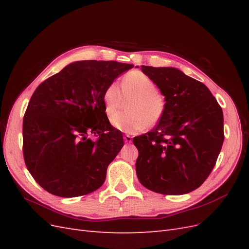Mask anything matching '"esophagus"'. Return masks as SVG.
<instances>
[{
  "label": "esophagus",
  "mask_w": 249,
  "mask_h": 249,
  "mask_svg": "<svg viewBox=\"0 0 249 249\" xmlns=\"http://www.w3.org/2000/svg\"><path fill=\"white\" fill-rule=\"evenodd\" d=\"M124 140L126 143H131L132 140H133V137L130 136V135H124Z\"/></svg>",
  "instance_id": "obj_1"
}]
</instances>
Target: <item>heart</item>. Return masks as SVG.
Segmentation results:
<instances>
[{"label":"heart","instance_id":"heart-1","mask_svg":"<svg viewBox=\"0 0 249 249\" xmlns=\"http://www.w3.org/2000/svg\"><path fill=\"white\" fill-rule=\"evenodd\" d=\"M119 86L111 83L103 93L105 111L108 116L117 113L124 106V100L133 101L127 105L130 112L119 113L111 117L112 125L120 132L135 134L148 125L160 122L165 113L166 103L164 96L157 91L155 82L139 71L124 74Z\"/></svg>","mask_w":249,"mask_h":249}]
</instances>
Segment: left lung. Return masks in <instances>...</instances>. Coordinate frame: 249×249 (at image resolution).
Segmentation results:
<instances>
[{
	"label": "left lung",
	"instance_id": "1",
	"mask_svg": "<svg viewBox=\"0 0 249 249\" xmlns=\"http://www.w3.org/2000/svg\"><path fill=\"white\" fill-rule=\"evenodd\" d=\"M141 71L160 89L166 108L152 131L133 139L138 179L157 193H189L216 164L224 139L222 109L205 84L175 67Z\"/></svg>",
	"mask_w": 249,
	"mask_h": 249
}]
</instances>
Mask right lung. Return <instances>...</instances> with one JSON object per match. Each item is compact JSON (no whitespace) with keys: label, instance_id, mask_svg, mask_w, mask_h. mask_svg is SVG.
<instances>
[{"label":"right lung","instance_id":"right-lung-1","mask_svg":"<svg viewBox=\"0 0 249 249\" xmlns=\"http://www.w3.org/2000/svg\"><path fill=\"white\" fill-rule=\"evenodd\" d=\"M133 66L77 61L36 88L22 123V149L29 172L44 190L77 197L104 184L124 138L105 113L103 93Z\"/></svg>","mask_w":249,"mask_h":249}]
</instances>
